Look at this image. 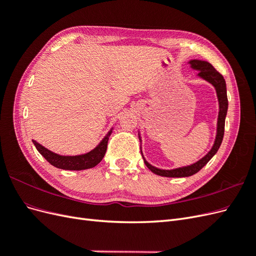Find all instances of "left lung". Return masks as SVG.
Listing matches in <instances>:
<instances>
[{
	"instance_id": "obj_1",
	"label": "left lung",
	"mask_w": 256,
	"mask_h": 256,
	"mask_svg": "<svg viewBox=\"0 0 256 256\" xmlns=\"http://www.w3.org/2000/svg\"><path fill=\"white\" fill-rule=\"evenodd\" d=\"M188 64L190 65V68L193 69V70L198 72L196 74L198 78L202 79L209 84H212L214 88L216 94V99H218V104H219V112H218V120H216V138L214 144L212 146L210 150H209L204 157L200 158V160L196 161L194 164H189V166H184L180 168H171V170H166V168H159L157 166H152L150 162H147V160L143 156V152H142V147H141V154L143 157V161L145 166L148 168L150 171L154 174H157L159 176H164V177H188L191 175H194L198 173L200 168L206 166L207 162L210 160L216 152H218L219 147L222 143L223 140V134H224V125H226V113H228V95H226V80L220 74L216 69L212 67V64H209L206 60H190L188 62ZM138 138H140V142H142L140 131H138Z\"/></svg>"
}]
</instances>
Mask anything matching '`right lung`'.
Segmentation results:
<instances>
[{
    "label": "right lung",
    "instance_id": "obj_1",
    "mask_svg": "<svg viewBox=\"0 0 256 256\" xmlns=\"http://www.w3.org/2000/svg\"><path fill=\"white\" fill-rule=\"evenodd\" d=\"M112 131L113 127L109 130V132L104 136V138L99 142L95 148H92V150L85 154H74V156H70V154L65 156V154L53 152L52 150L46 148L44 146L36 142L35 140L32 141L42 156L53 166L62 170H70V171H81V170H86L96 166L102 160L106 152L108 141H109Z\"/></svg>",
    "mask_w": 256,
    "mask_h": 256
}]
</instances>
